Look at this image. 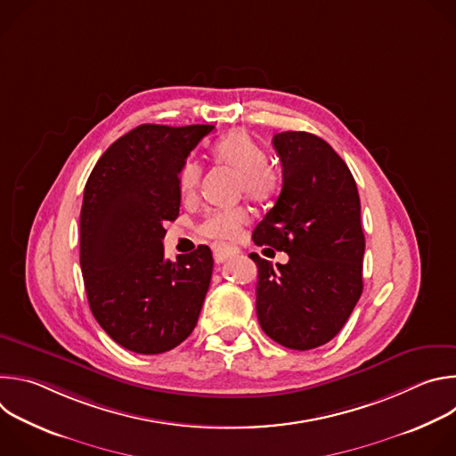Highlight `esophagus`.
I'll use <instances>...</instances> for the list:
<instances>
[{"label":"esophagus","instance_id":"obj_1","mask_svg":"<svg viewBox=\"0 0 456 456\" xmlns=\"http://www.w3.org/2000/svg\"><path fill=\"white\" fill-rule=\"evenodd\" d=\"M236 254H238V250L232 248V247H220V248L215 250V262L224 264V262H227L229 257H234Z\"/></svg>","mask_w":456,"mask_h":456}]
</instances>
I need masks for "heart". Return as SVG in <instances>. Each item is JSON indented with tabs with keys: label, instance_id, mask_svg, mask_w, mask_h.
Returning a JSON list of instances; mask_svg holds the SVG:
<instances>
[{
	"label": "heart",
	"instance_id": "1",
	"mask_svg": "<svg viewBox=\"0 0 456 456\" xmlns=\"http://www.w3.org/2000/svg\"><path fill=\"white\" fill-rule=\"evenodd\" d=\"M211 155L216 164H222L238 173V189L254 204L271 202L280 189V175L271 167L267 151L259 146L243 129L220 137L213 148ZM202 176V167L197 160L187 159L178 171V185L183 194H192L197 191ZM247 224V213L243 209H225L213 211L206 216L200 225V232L206 238L218 241H234L243 225Z\"/></svg>",
	"mask_w": 456,
	"mask_h": 456
}]
</instances>
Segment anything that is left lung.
<instances>
[{
  "label": "left lung",
  "instance_id": "1",
  "mask_svg": "<svg viewBox=\"0 0 456 456\" xmlns=\"http://www.w3.org/2000/svg\"><path fill=\"white\" fill-rule=\"evenodd\" d=\"M283 167L274 208L252 232L256 245L289 254L257 265L256 314L264 332L290 350L334 339L362 292L364 234L355 180L329 142L306 132L273 139Z\"/></svg>",
  "mask_w": 456,
  "mask_h": 456
}]
</instances>
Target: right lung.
I'll use <instances>...</instances> for the list:
<instances>
[{"label":"right lung","mask_w":456,"mask_h":456,"mask_svg":"<svg viewBox=\"0 0 456 456\" xmlns=\"http://www.w3.org/2000/svg\"><path fill=\"white\" fill-rule=\"evenodd\" d=\"M211 124H141L97 160L81 208V271L94 317L126 350L155 355L185 341L209 290L208 245L164 257L180 209L178 171Z\"/></svg>","instance_id":"obj_1"}]
</instances>
